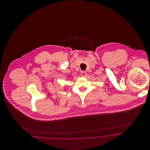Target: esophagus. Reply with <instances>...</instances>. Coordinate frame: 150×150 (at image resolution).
Masks as SVG:
<instances>
[{
    "instance_id": "esophagus-1",
    "label": "esophagus",
    "mask_w": 150,
    "mask_h": 150,
    "mask_svg": "<svg viewBox=\"0 0 150 150\" xmlns=\"http://www.w3.org/2000/svg\"><path fill=\"white\" fill-rule=\"evenodd\" d=\"M86 71H81V76L84 77V76H86Z\"/></svg>"
}]
</instances>
